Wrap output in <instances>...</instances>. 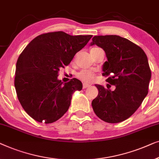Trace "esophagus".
I'll use <instances>...</instances> for the list:
<instances>
[{
	"instance_id": "obj_1",
	"label": "esophagus",
	"mask_w": 159,
	"mask_h": 159,
	"mask_svg": "<svg viewBox=\"0 0 159 159\" xmlns=\"http://www.w3.org/2000/svg\"><path fill=\"white\" fill-rule=\"evenodd\" d=\"M90 86V85L88 84H86V83H84V84H83V88L84 89H86L88 88V87Z\"/></svg>"
}]
</instances>
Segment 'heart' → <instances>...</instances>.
Segmentation results:
<instances>
[{"instance_id": "b5f03b06", "label": "heart", "mask_w": 159, "mask_h": 159, "mask_svg": "<svg viewBox=\"0 0 159 159\" xmlns=\"http://www.w3.org/2000/svg\"><path fill=\"white\" fill-rule=\"evenodd\" d=\"M77 77L84 82H92L94 80L95 75L93 72L90 70H83L77 73Z\"/></svg>"}]
</instances>
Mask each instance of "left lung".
<instances>
[{
	"label": "left lung",
	"instance_id": "8db88e82",
	"mask_svg": "<svg viewBox=\"0 0 159 159\" xmlns=\"http://www.w3.org/2000/svg\"><path fill=\"white\" fill-rule=\"evenodd\" d=\"M91 46L104 50L107 60L103 64V75L115 90L96 84L98 96L91 102L98 117L109 123L129 118L148 94L151 78L148 57L139 46L117 35L95 36Z\"/></svg>",
	"mask_w": 159,
	"mask_h": 159
}]
</instances>
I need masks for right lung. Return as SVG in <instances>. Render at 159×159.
Here are the masks:
<instances>
[{
  "label": "right lung",
  "instance_id": "1",
  "mask_svg": "<svg viewBox=\"0 0 159 159\" xmlns=\"http://www.w3.org/2000/svg\"><path fill=\"white\" fill-rule=\"evenodd\" d=\"M91 37L63 32L46 33L32 40L19 55L15 89L22 107L36 121L52 123L68 111L73 93L81 90L83 85L77 79L63 84L57 79L58 72Z\"/></svg>",
  "mask_w": 159,
  "mask_h": 159
}]
</instances>
